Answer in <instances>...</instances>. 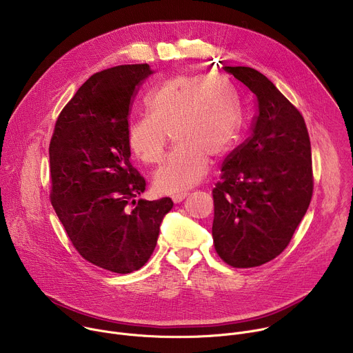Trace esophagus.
Masks as SVG:
<instances>
[{"mask_svg": "<svg viewBox=\"0 0 353 353\" xmlns=\"http://www.w3.org/2000/svg\"><path fill=\"white\" fill-rule=\"evenodd\" d=\"M185 196H187V192H179V194L172 195V199H173L174 204H179V203H181V201H183Z\"/></svg>", "mask_w": 353, "mask_h": 353, "instance_id": "34e87169", "label": "esophagus"}]
</instances>
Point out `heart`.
Wrapping results in <instances>:
<instances>
[{
  "label": "heart",
  "mask_w": 353,
  "mask_h": 353,
  "mask_svg": "<svg viewBox=\"0 0 353 353\" xmlns=\"http://www.w3.org/2000/svg\"><path fill=\"white\" fill-rule=\"evenodd\" d=\"M146 113L127 124V145L145 165L159 163L168 135L174 149L154 176L162 194L188 190L234 145L240 117L230 85L215 75H177L159 85L145 100Z\"/></svg>",
  "instance_id": "heart-1"
}]
</instances>
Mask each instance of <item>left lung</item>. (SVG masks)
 <instances>
[{"mask_svg":"<svg viewBox=\"0 0 353 353\" xmlns=\"http://www.w3.org/2000/svg\"><path fill=\"white\" fill-rule=\"evenodd\" d=\"M256 99L253 132L228 155L212 190V237L230 267L263 265L288 247L313 195L303 116L261 72L223 67Z\"/></svg>","mask_w":353,"mask_h":353,"instance_id":"left-lung-1","label":"left lung"}]
</instances>
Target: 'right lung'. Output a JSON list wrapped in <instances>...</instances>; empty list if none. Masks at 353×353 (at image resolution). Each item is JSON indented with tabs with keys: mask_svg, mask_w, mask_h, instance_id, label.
<instances>
[{
	"mask_svg": "<svg viewBox=\"0 0 353 353\" xmlns=\"http://www.w3.org/2000/svg\"><path fill=\"white\" fill-rule=\"evenodd\" d=\"M148 64L93 74L60 113L50 141L53 208L72 245L93 265L130 274L157 247L169 196L135 199L146 183L131 165L127 124Z\"/></svg>",
	"mask_w": 353,
	"mask_h": 353,
	"instance_id": "1",
	"label": "right lung"
}]
</instances>
